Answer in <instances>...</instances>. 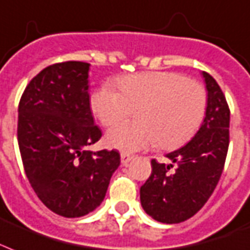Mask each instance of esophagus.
<instances>
[{"label":"esophagus","mask_w":250,"mask_h":250,"mask_svg":"<svg viewBox=\"0 0 250 250\" xmlns=\"http://www.w3.org/2000/svg\"><path fill=\"white\" fill-rule=\"evenodd\" d=\"M132 159H133V156L129 155V153H125V152H123V153H121V161L123 165H127V164H128Z\"/></svg>","instance_id":"obj_1"}]
</instances>
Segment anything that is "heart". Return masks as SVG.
<instances>
[{
    "label": "heart",
    "mask_w": 250,
    "mask_h": 250,
    "mask_svg": "<svg viewBox=\"0 0 250 250\" xmlns=\"http://www.w3.org/2000/svg\"><path fill=\"white\" fill-rule=\"evenodd\" d=\"M117 89L101 85L90 97V108L108 127L135 108L138 119L122 121L106 133L110 148L136 152L160 144L171 149L197 132L207 110L202 83L177 72H143L117 80Z\"/></svg>",
    "instance_id": "1"
}]
</instances>
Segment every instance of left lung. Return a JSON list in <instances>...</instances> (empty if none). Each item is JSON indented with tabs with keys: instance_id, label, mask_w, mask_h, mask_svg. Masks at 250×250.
<instances>
[{
	"instance_id": "1",
	"label": "left lung",
	"mask_w": 250,
	"mask_h": 250,
	"mask_svg": "<svg viewBox=\"0 0 250 250\" xmlns=\"http://www.w3.org/2000/svg\"><path fill=\"white\" fill-rule=\"evenodd\" d=\"M203 77L207 110L201 128L186 146L167 153L171 164L152 160V173L140 188L143 208L157 222L176 224L194 216L222 176L229 146V107L212 76L203 72Z\"/></svg>"
}]
</instances>
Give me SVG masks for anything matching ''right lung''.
Masks as SVG:
<instances>
[{
  "label": "right lung",
  "instance_id": "right-lung-1",
  "mask_svg": "<svg viewBox=\"0 0 250 250\" xmlns=\"http://www.w3.org/2000/svg\"><path fill=\"white\" fill-rule=\"evenodd\" d=\"M87 62L52 64L28 83L18 106V146L24 173L51 211L80 218L102 203L121 164L118 150L86 146L102 132L91 115Z\"/></svg>",
  "mask_w": 250,
  "mask_h": 250
}]
</instances>
